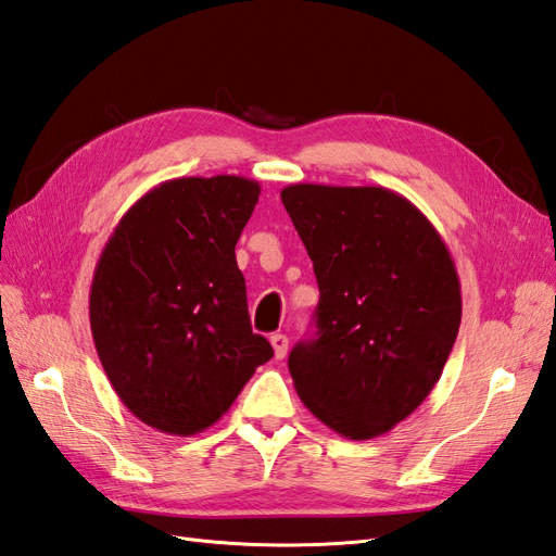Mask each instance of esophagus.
<instances>
[{
    "instance_id": "1",
    "label": "esophagus",
    "mask_w": 556,
    "mask_h": 556,
    "mask_svg": "<svg viewBox=\"0 0 556 556\" xmlns=\"http://www.w3.org/2000/svg\"><path fill=\"white\" fill-rule=\"evenodd\" d=\"M269 343H273V350H275V357L277 359H283L287 357V350H289V338L283 333H273L269 336Z\"/></svg>"
}]
</instances>
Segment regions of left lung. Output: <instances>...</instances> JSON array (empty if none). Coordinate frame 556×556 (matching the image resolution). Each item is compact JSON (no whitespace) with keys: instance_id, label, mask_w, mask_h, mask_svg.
Returning a JSON list of instances; mask_svg holds the SVG:
<instances>
[{"instance_id":"left-lung-1","label":"left lung","mask_w":556,"mask_h":556,"mask_svg":"<svg viewBox=\"0 0 556 556\" xmlns=\"http://www.w3.org/2000/svg\"><path fill=\"white\" fill-rule=\"evenodd\" d=\"M319 283L317 333L289 354L303 404L374 439L432 392L460 329V281L434 225L388 188L281 190Z\"/></svg>"}]
</instances>
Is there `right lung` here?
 <instances>
[{
  "label": "right lung",
  "mask_w": 556,
  "mask_h": 556,
  "mask_svg": "<svg viewBox=\"0 0 556 556\" xmlns=\"http://www.w3.org/2000/svg\"><path fill=\"white\" fill-rule=\"evenodd\" d=\"M261 185L241 176L160 182L124 213L98 258L89 319L122 404L192 437L232 406L273 345L251 331L235 247Z\"/></svg>",
  "instance_id": "right-lung-1"
}]
</instances>
